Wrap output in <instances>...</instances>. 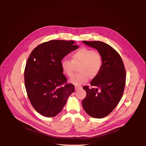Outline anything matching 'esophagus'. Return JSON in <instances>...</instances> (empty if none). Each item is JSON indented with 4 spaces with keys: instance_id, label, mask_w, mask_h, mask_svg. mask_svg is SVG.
<instances>
[{
    "instance_id": "34e87169",
    "label": "esophagus",
    "mask_w": 146,
    "mask_h": 146,
    "mask_svg": "<svg viewBox=\"0 0 146 146\" xmlns=\"http://www.w3.org/2000/svg\"><path fill=\"white\" fill-rule=\"evenodd\" d=\"M82 87H81V86H75V90H78L79 89H82Z\"/></svg>"
}]
</instances>
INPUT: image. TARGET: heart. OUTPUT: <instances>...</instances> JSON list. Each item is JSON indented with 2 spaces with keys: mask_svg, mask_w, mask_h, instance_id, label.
Wrapping results in <instances>:
<instances>
[{
  "mask_svg": "<svg viewBox=\"0 0 146 146\" xmlns=\"http://www.w3.org/2000/svg\"><path fill=\"white\" fill-rule=\"evenodd\" d=\"M72 60L63 58L61 67L63 72L68 77L74 74L76 66H78V72L69 82L76 86H80L87 81L88 77L94 78L99 74L102 66V58L98 52L88 48H82L74 52L71 56Z\"/></svg>",
  "mask_w": 146,
  "mask_h": 146,
  "instance_id": "heart-1",
  "label": "heart"
}]
</instances>
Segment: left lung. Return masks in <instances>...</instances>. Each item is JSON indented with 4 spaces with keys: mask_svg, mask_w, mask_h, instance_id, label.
Masks as SVG:
<instances>
[{
    "mask_svg": "<svg viewBox=\"0 0 146 146\" xmlns=\"http://www.w3.org/2000/svg\"><path fill=\"white\" fill-rule=\"evenodd\" d=\"M83 42L99 52L102 66L98 76L90 83L91 86L96 88L83 87L86 96L82 101V106L88 115L103 118L112 112L122 98L126 80L124 65L117 51L107 44L101 41Z\"/></svg>",
    "mask_w": 146,
    "mask_h": 146,
    "instance_id": "left-lung-1",
    "label": "left lung"
}]
</instances>
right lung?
<instances>
[{"instance_id":"1","label":"right lung","mask_w":146,"mask_h":146,"mask_svg":"<svg viewBox=\"0 0 146 146\" xmlns=\"http://www.w3.org/2000/svg\"><path fill=\"white\" fill-rule=\"evenodd\" d=\"M74 41L51 40L43 42L31 52L24 70L26 91L31 104L41 115H57L74 92L72 84L67 83L61 61L77 49Z\"/></svg>"}]
</instances>
